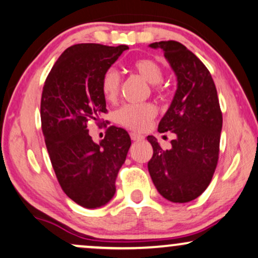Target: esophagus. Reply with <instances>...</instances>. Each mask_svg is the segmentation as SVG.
<instances>
[{"mask_svg":"<svg viewBox=\"0 0 258 258\" xmlns=\"http://www.w3.org/2000/svg\"><path fill=\"white\" fill-rule=\"evenodd\" d=\"M131 138L132 141H142V139H144V136L137 132H131Z\"/></svg>","mask_w":258,"mask_h":258,"instance_id":"1","label":"esophagus"}]
</instances>
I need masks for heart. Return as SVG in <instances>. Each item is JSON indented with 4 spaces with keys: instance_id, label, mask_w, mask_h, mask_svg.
<instances>
[{
    "instance_id": "heart-1",
    "label": "heart",
    "mask_w": 258,
    "mask_h": 258,
    "mask_svg": "<svg viewBox=\"0 0 258 258\" xmlns=\"http://www.w3.org/2000/svg\"><path fill=\"white\" fill-rule=\"evenodd\" d=\"M133 69L150 85H158L164 79L161 67L152 59H138L133 63ZM100 88L108 102H114L119 96L120 75L115 69L106 70L100 82ZM156 115V108L150 103L126 104L121 106L115 114V120L127 128L142 131L147 128Z\"/></svg>"
}]
</instances>
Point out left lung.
<instances>
[{"label":"left lung","instance_id":"obj_1","mask_svg":"<svg viewBox=\"0 0 258 258\" xmlns=\"http://www.w3.org/2000/svg\"><path fill=\"white\" fill-rule=\"evenodd\" d=\"M162 49L177 78V90L158 131H172V148L164 150L148 136L153 158L148 170L165 199L188 203L205 191L211 182L220 153L222 112L211 74L193 52L177 41L150 43Z\"/></svg>","mask_w":258,"mask_h":258}]
</instances>
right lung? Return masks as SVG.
Instances as JSON below:
<instances>
[{
  "label": "right lung",
  "instance_id": "1",
  "mask_svg": "<svg viewBox=\"0 0 258 258\" xmlns=\"http://www.w3.org/2000/svg\"><path fill=\"white\" fill-rule=\"evenodd\" d=\"M98 43H79L61 53L44 82L41 123L53 170L64 193L86 209L112 199L115 180L131 147L123 128L110 126L98 144L87 122L106 111L100 82L123 51Z\"/></svg>",
  "mask_w": 258,
  "mask_h": 258
}]
</instances>
